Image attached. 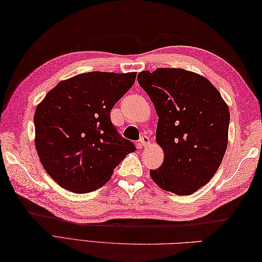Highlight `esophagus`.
I'll return each mask as SVG.
<instances>
[{
  "label": "esophagus",
  "mask_w": 262,
  "mask_h": 262,
  "mask_svg": "<svg viewBox=\"0 0 262 262\" xmlns=\"http://www.w3.org/2000/svg\"><path fill=\"white\" fill-rule=\"evenodd\" d=\"M140 143H141V145H142V146L149 145V144H150V139H149V137L142 136L141 138H140Z\"/></svg>",
  "instance_id": "34e87169"
}]
</instances>
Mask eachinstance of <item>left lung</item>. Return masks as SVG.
Listing matches in <instances>:
<instances>
[{
  "label": "left lung",
  "instance_id": "obj_1",
  "mask_svg": "<svg viewBox=\"0 0 262 262\" xmlns=\"http://www.w3.org/2000/svg\"><path fill=\"white\" fill-rule=\"evenodd\" d=\"M159 117L157 143L164 152L150 170L159 187L189 195L207 184L228 145L230 112L219 91L203 76L183 69L159 68L138 74Z\"/></svg>",
  "mask_w": 262,
  "mask_h": 262
}]
</instances>
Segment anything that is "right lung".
Wrapping results in <instances>:
<instances>
[{
    "mask_svg": "<svg viewBox=\"0 0 262 262\" xmlns=\"http://www.w3.org/2000/svg\"><path fill=\"white\" fill-rule=\"evenodd\" d=\"M136 78V72L82 73L61 81L36 106L37 155L62 188L75 193L97 190L110 180L125 156L136 151L110 118Z\"/></svg>",
    "mask_w": 262,
    "mask_h": 262,
    "instance_id": "1",
    "label": "right lung"
}]
</instances>
